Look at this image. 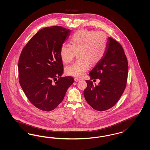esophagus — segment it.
<instances>
[{
  "label": "esophagus",
  "instance_id": "esophagus-1",
  "mask_svg": "<svg viewBox=\"0 0 150 150\" xmlns=\"http://www.w3.org/2000/svg\"><path fill=\"white\" fill-rule=\"evenodd\" d=\"M81 80V79H80V78H74V81L75 82H78V81H79Z\"/></svg>",
  "mask_w": 150,
  "mask_h": 150
}]
</instances>
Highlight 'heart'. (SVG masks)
Returning <instances> with one entry per match:
<instances>
[{"mask_svg": "<svg viewBox=\"0 0 150 150\" xmlns=\"http://www.w3.org/2000/svg\"><path fill=\"white\" fill-rule=\"evenodd\" d=\"M70 44H63L59 50L60 57L64 63L72 61L76 53L78 59L66 68L68 75L82 77L89 69L90 63L99 62L106 53L108 37L104 32L82 30L73 34Z\"/></svg>", "mask_w": 150, "mask_h": 150, "instance_id": "b5f03b06", "label": "heart"}]
</instances>
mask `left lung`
Returning <instances> with one entry per match:
<instances>
[{"label": "left lung", "instance_id": "8db88e82", "mask_svg": "<svg viewBox=\"0 0 150 150\" xmlns=\"http://www.w3.org/2000/svg\"><path fill=\"white\" fill-rule=\"evenodd\" d=\"M128 62L121 45L109 37L106 53L89 75L91 79H99L97 86L86 81L84 96L87 103L98 111H105L114 106L125 89Z\"/></svg>", "mask_w": 150, "mask_h": 150}]
</instances>
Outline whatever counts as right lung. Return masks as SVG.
<instances>
[{"instance_id":"obj_1","label":"right lung","mask_w":150,"mask_h":150,"mask_svg":"<svg viewBox=\"0 0 150 150\" xmlns=\"http://www.w3.org/2000/svg\"><path fill=\"white\" fill-rule=\"evenodd\" d=\"M70 33L71 30L58 26L41 29L20 54V84L29 101L41 110L54 109L74 82L72 77H61L63 65L59 50Z\"/></svg>"}]
</instances>
